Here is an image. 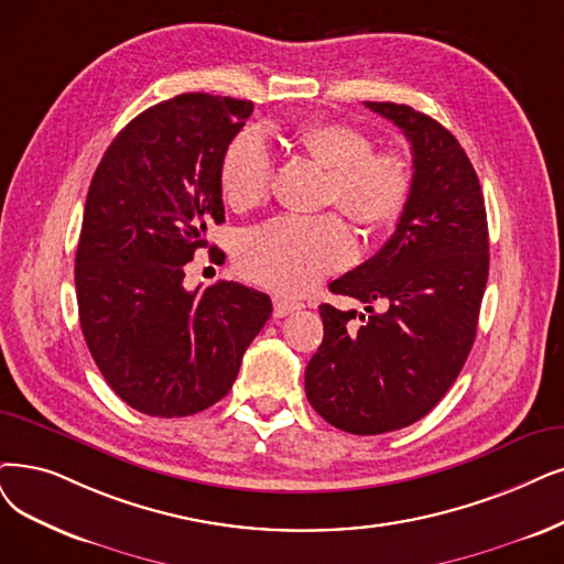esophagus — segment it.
Returning a JSON list of instances; mask_svg holds the SVG:
<instances>
[{
  "label": "esophagus",
  "instance_id": "34e87169",
  "mask_svg": "<svg viewBox=\"0 0 564 564\" xmlns=\"http://www.w3.org/2000/svg\"><path fill=\"white\" fill-rule=\"evenodd\" d=\"M303 305L301 303H294V301H286V299H275L273 301V314L278 319H282V317H286V314H291V312H296V310H301Z\"/></svg>",
  "mask_w": 564,
  "mask_h": 564
}]
</instances>
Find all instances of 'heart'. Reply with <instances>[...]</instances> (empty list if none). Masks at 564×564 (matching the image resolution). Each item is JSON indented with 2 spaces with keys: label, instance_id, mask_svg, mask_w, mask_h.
I'll return each instance as SVG.
<instances>
[{
  "label": "heart",
  "instance_id": "b5f03b06",
  "mask_svg": "<svg viewBox=\"0 0 564 564\" xmlns=\"http://www.w3.org/2000/svg\"><path fill=\"white\" fill-rule=\"evenodd\" d=\"M299 143L333 173L330 204L364 229H384L402 215L412 194V169L400 152H375L366 131L347 122H314ZM273 177V152L254 129L229 143L219 166V189L234 210L259 206ZM354 238L337 215H282L247 231L236 250L245 278L282 294H303L354 259Z\"/></svg>",
  "mask_w": 564,
  "mask_h": 564
}]
</instances>
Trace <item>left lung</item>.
Instances as JSON below:
<instances>
[{"label": "left lung", "mask_w": 564, "mask_h": 564, "mask_svg": "<svg viewBox=\"0 0 564 564\" xmlns=\"http://www.w3.org/2000/svg\"><path fill=\"white\" fill-rule=\"evenodd\" d=\"M366 108L408 137L412 194L387 245L330 282L370 314L319 305L324 340L305 393L340 431L381 435L423 419L460 375L488 280V221L477 171L452 131L404 104Z\"/></svg>", "instance_id": "8db88e82"}]
</instances>
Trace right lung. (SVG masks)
Masks as SVG:
<instances>
[{"instance_id": "1", "label": "right lung", "mask_w": 564, "mask_h": 564, "mask_svg": "<svg viewBox=\"0 0 564 564\" xmlns=\"http://www.w3.org/2000/svg\"><path fill=\"white\" fill-rule=\"evenodd\" d=\"M252 110L206 93L156 104L118 133L89 183L76 252L80 328L108 387L148 416H189L227 395L273 312L238 282L183 286L208 227L224 221L221 156Z\"/></svg>"}]
</instances>
